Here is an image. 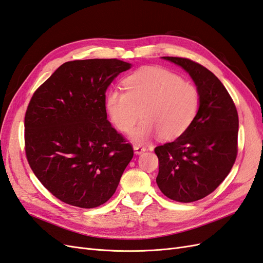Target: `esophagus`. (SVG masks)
I'll return each mask as SVG.
<instances>
[{
	"instance_id": "obj_1",
	"label": "esophagus",
	"mask_w": 263,
	"mask_h": 263,
	"mask_svg": "<svg viewBox=\"0 0 263 263\" xmlns=\"http://www.w3.org/2000/svg\"><path fill=\"white\" fill-rule=\"evenodd\" d=\"M146 150H147V149H146L145 147H141V146H138V145H135V146H134V151H135V154H136V155L144 154Z\"/></svg>"
}]
</instances>
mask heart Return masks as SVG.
Wrapping results in <instances>:
<instances>
[{
    "label": "heart",
    "mask_w": 263,
    "mask_h": 263,
    "mask_svg": "<svg viewBox=\"0 0 263 263\" xmlns=\"http://www.w3.org/2000/svg\"><path fill=\"white\" fill-rule=\"evenodd\" d=\"M125 90L112 89L105 97V108L118 130L132 133V140L146 144L158 135L165 140L184 134L200 109L196 86L179 74L160 67H146L127 77Z\"/></svg>",
    "instance_id": "heart-1"
}]
</instances>
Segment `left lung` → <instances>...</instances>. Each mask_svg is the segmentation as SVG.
Here are the masks:
<instances>
[{
    "instance_id": "1",
    "label": "left lung",
    "mask_w": 263,
    "mask_h": 263,
    "mask_svg": "<svg viewBox=\"0 0 263 263\" xmlns=\"http://www.w3.org/2000/svg\"><path fill=\"white\" fill-rule=\"evenodd\" d=\"M161 58L185 70L200 93V109L190 128L155 149L159 189L173 201L191 203L211 194L232 170L238 113L226 87L209 69L185 58Z\"/></svg>"
}]
</instances>
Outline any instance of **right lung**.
I'll use <instances>...</instances> for the list:
<instances>
[{
	"mask_svg": "<svg viewBox=\"0 0 263 263\" xmlns=\"http://www.w3.org/2000/svg\"><path fill=\"white\" fill-rule=\"evenodd\" d=\"M129 68L118 59L68 61L31 98L26 157L37 179L60 201L93 209L115 193L134 150L107 121L105 92Z\"/></svg>",
	"mask_w": 263,
	"mask_h": 263,
	"instance_id": "add662e5",
	"label": "right lung"
}]
</instances>
